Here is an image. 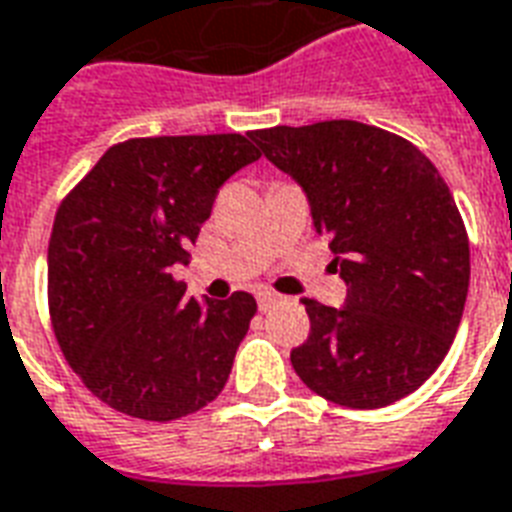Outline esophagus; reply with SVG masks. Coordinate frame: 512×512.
<instances>
[{"label":"esophagus","mask_w":512,"mask_h":512,"mask_svg":"<svg viewBox=\"0 0 512 512\" xmlns=\"http://www.w3.org/2000/svg\"><path fill=\"white\" fill-rule=\"evenodd\" d=\"M256 299H259L261 310H270L275 302H280V297L275 294V291H259V294H256Z\"/></svg>","instance_id":"esophagus-1"}]
</instances>
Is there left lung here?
I'll return each mask as SVG.
<instances>
[{
	"label": "left lung",
	"instance_id": "obj_1",
	"mask_svg": "<svg viewBox=\"0 0 512 512\" xmlns=\"http://www.w3.org/2000/svg\"><path fill=\"white\" fill-rule=\"evenodd\" d=\"M297 180L343 307L302 299L310 334L291 364L334 405L375 410L413 394L451 348L470 288V240L440 172L413 142L359 121L248 134Z\"/></svg>",
	"mask_w": 512,
	"mask_h": 512
}]
</instances>
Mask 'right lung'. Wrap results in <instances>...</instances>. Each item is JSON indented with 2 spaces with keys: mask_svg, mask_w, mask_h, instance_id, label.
Listing matches in <instances>:
<instances>
[{
  "mask_svg": "<svg viewBox=\"0 0 512 512\" xmlns=\"http://www.w3.org/2000/svg\"><path fill=\"white\" fill-rule=\"evenodd\" d=\"M259 156L242 134L126 140L61 202L48 245L53 332L118 413L175 421L224 391L256 299H188L172 267L188 261L218 188Z\"/></svg>",
  "mask_w": 512,
  "mask_h": 512,
  "instance_id": "1",
  "label": "right lung"
}]
</instances>
